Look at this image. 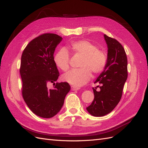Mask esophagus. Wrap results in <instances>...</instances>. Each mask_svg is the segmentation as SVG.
I'll return each instance as SVG.
<instances>
[{
  "label": "esophagus",
  "mask_w": 148,
  "mask_h": 148,
  "mask_svg": "<svg viewBox=\"0 0 148 148\" xmlns=\"http://www.w3.org/2000/svg\"><path fill=\"white\" fill-rule=\"evenodd\" d=\"M79 88H79V87H74V86H71V90H73V91L78 90H79Z\"/></svg>",
  "instance_id": "obj_1"
}]
</instances>
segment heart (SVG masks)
<instances>
[{
    "mask_svg": "<svg viewBox=\"0 0 148 148\" xmlns=\"http://www.w3.org/2000/svg\"><path fill=\"white\" fill-rule=\"evenodd\" d=\"M69 48L71 52L82 59L77 69H73L63 75V79L74 86H81L91 77L92 73L98 75L105 70L107 64V56L104 51L87 40L73 41ZM70 54L66 48L59 49L54 56V61L58 68L66 71L69 68Z\"/></svg>",
    "mask_w": 148,
    "mask_h": 148,
    "instance_id": "obj_1",
    "label": "heart"
}]
</instances>
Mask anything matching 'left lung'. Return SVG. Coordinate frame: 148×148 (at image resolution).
I'll return each instance as SVG.
<instances>
[{
  "mask_svg": "<svg viewBox=\"0 0 148 148\" xmlns=\"http://www.w3.org/2000/svg\"><path fill=\"white\" fill-rule=\"evenodd\" d=\"M104 38L108 46L107 64L95 81L100 84V90L97 91V87L92 88L94 99L86 108L94 116L106 115L115 108L120 101L128 77L127 57L123 46L106 35Z\"/></svg>",
  "mask_w": 148,
  "mask_h": 148,
  "instance_id": "8db88e82",
  "label": "left lung"
}]
</instances>
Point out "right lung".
<instances>
[{"instance_id":"right-lung-1","label":"right lung","mask_w":148,"mask_h":148,"mask_svg":"<svg viewBox=\"0 0 148 148\" xmlns=\"http://www.w3.org/2000/svg\"><path fill=\"white\" fill-rule=\"evenodd\" d=\"M62 37L44 33L32 40L23 50L20 68L22 94L25 103L35 115L45 119L56 115L71 89L67 82H57L53 89L47 84L57 81L60 73L54 53Z\"/></svg>"}]
</instances>
